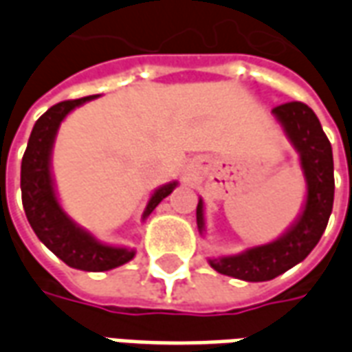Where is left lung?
I'll use <instances>...</instances> for the list:
<instances>
[{"label":"left lung","mask_w":352,"mask_h":352,"mask_svg":"<svg viewBox=\"0 0 352 352\" xmlns=\"http://www.w3.org/2000/svg\"><path fill=\"white\" fill-rule=\"evenodd\" d=\"M288 139L300 153L302 169L307 181V199L300 219L287 234L272 243L251 247L241 254L211 258L209 264L222 275L258 283L275 279L309 254L324 234L333 206L332 145L322 131L313 109L302 101H288L273 107ZM198 230L204 232V201L196 209Z\"/></svg>","instance_id":"left-lung-1"}]
</instances>
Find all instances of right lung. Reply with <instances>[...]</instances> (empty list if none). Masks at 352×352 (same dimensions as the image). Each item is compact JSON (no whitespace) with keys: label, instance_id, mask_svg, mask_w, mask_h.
Instances as JSON below:
<instances>
[{"label":"right lung","instance_id":"add662e5","mask_svg":"<svg viewBox=\"0 0 352 352\" xmlns=\"http://www.w3.org/2000/svg\"><path fill=\"white\" fill-rule=\"evenodd\" d=\"M94 98L96 96L60 101L52 105L45 115L39 116L28 141L26 153L22 156L20 188H22V206L26 211L30 226L34 228L35 236L58 258L82 272H107L130 262L135 252L98 243L90 234L75 226L69 221V217L62 211V207L58 206L56 194L52 188V177H50V151L56 138L58 126L69 111ZM175 186L177 183H169L154 192L143 219L153 213L154 207L166 196H169Z\"/></svg>","mask_w":352,"mask_h":352}]
</instances>
